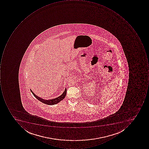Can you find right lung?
Here are the masks:
<instances>
[{
  "instance_id": "add662e5",
  "label": "right lung",
  "mask_w": 149,
  "mask_h": 149,
  "mask_svg": "<svg viewBox=\"0 0 149 149\" xmlns=\"http://www.w3.org/2000/svg\"><path fill=\"white\" fill-rule=\"evenodd\" d=\"M30 91H31L32 93L33 94L34 96L37 99H38V100L41 102L44 103V104H47V105H55V104H57L59 102H61V101L63 100L64 98H65V96L66 95L67 89L65 88V91H64L63 93L62 94H61V96H59V97H56V98H54V99H50V100H45V99H42V98H41V97L36 95L35 94L33 93V92L32 91L31 89H30Z\"/></svg>"
}]
</instances>
